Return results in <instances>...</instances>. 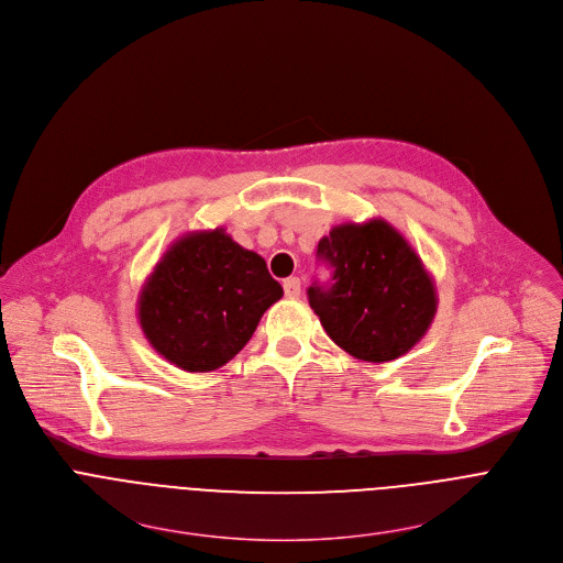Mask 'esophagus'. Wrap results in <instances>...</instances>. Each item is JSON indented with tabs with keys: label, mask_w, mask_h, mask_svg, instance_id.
Listing matches in <instances>:
<instances>
[{
	"label": "esophagus",
	"mask_w": 563,
	"mask_h": 563,
	"mask_svg": "<svg viewBox=\"0 0 563 563\" xmlns=\"http://www.w3.org/2000/svg\"><path fill=\"white\" fill-rule=\"evenodd\" d=\"M283 287H285V296H287V298H298V296H300V278L291 276V278H287V280L283 283Z\"/></svg>",
	"instance_id": "1"
}]
</instances>
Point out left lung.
Returning <instances> with one entry per match:
<instances>
[{"mask_svg":"<svg viewBox=\"0 0 563 563\" xmlns=\"http://www.w3.org/2000/svg\"><path fill=\"white\" fill-rule=\"evenodd\" d=\"M329 280H313L307 298L329 338L357 360L405 355L433 322L431 276L400 232L385 221L338 225L318 243Z\"/></svg>","mask_w":563,"mask_h":563,"instance_id":"obj_1","label":"left lung"}]
</instances>
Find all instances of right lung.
Segmentation results:
<instances>
[{
	"mask_svg": "<svg viewBox=\"0 0 563 563\" xmlns=\"http://www.w3.org/2000/svg\"><path fill=\"white\" fill-rule=\"evenodd\" d=\"M283 296L265 261L223 230L176 241L139 298L150 344L183 371H214L252 338Z\"/></svg>",
	"mask_w": 563,
	"mask_h": 563,
	"instance_id": "right-lung-1",
	"label": "right lung"
}]
</instances>
